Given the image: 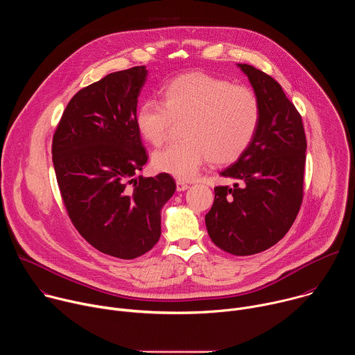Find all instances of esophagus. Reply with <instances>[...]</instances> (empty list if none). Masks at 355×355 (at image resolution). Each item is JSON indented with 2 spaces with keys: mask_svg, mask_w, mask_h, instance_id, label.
Listing matches in <instances>:
<instances>
[{
  "mask_svg": "<svg viewBox=\"0 0 355 355\" xmlns=\"http://www.w3.org/2000/svg\"><path fill=\"white\" fill-rule=\"evenodd\" d=\"M189 188V185L185 182V181H181V180H178L177 181V191H185V189H188Z\"/></svg>",
  "mask_w": 355,
  "mask_h": 355,
  "instance_id": "esophagus-1",
  "label": "esophagus"
}]
</instances>
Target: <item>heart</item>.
<instances>
[{"label": "heart", "mask_w": 355, "mask_h": 355, "mask_svg": "<svg viewBox=\"0 0 355 355\" xmlns=\"http://www.w3.org/2000/svg\"><path fill=\"white\" fill-rule=\"evenodd\" d=\"M173 121H184V140L156 151L153 167L189 180L208 160L226 166L245 153L259 130L261 105L248 87L192 73L170 81L162 89V101L146 99L135 114L137 132L156 147L166 141Z\"/></svg>", "instance_id": "1"}]
</instances>
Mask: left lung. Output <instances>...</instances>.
<instances>
[{"label":"left lung","instance_id":"left-lung-1","mask_svg":"<svg viewBox=\"0 0 355 355\" xmlns=\"http://www.w3.org/2000/svg\"><path fill=\"white\" fill-rule=\"evenodd\" d=\"M261 105L259 130L245 153L220 173L233 187H215L205 216L211 240L233 256H251L278 243L303 199L306 136L302 116L282 87L264 71L239 64Z\"/></svg>","mask_w":355,"mask_h":355}]
</instances>
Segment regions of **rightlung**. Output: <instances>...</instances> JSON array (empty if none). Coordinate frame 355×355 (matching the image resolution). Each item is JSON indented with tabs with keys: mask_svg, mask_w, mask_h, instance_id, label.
I'll use <instances>...</instances> for the list:
<instances>
[{
	"mask_svg": "<svg viewBox=\"0 0 355 355\" xmlns=\"http://www.w3.org/2000/svg\"><path fill=\"white\" fill-rule=\"evenodd\" d=\"M144 66L111 73L80 89L55 130L53 166L67 215L104 254L133 260L162 234L160 211L175 192L162 173L135 178L147 151L135 125Z\"/></svg>",
	"mask_w": 355,
	"mask_h": 355,
	"instance_id": "obj_1",
	"label": "right lung"
}]
</instances>
